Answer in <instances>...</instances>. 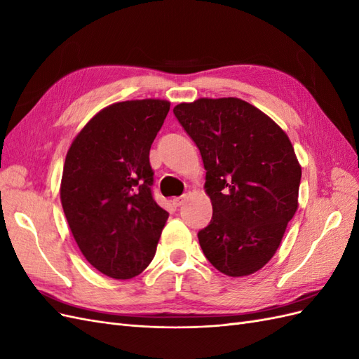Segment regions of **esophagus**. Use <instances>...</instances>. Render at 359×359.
I'll list each match as a JSON object with an SVG mask.
<instances>
[{"label": "esophagus", "mask_w": 359, "mask_h": 359, "mask_svg": "<svg viewBox=\"0 0 359 359\" xmlns=\"http://www.w3.org/2000/svg\"><path fill=\"white\" fill-rule=\"evenodd\" d=\"M184 202H186V196H180V198H173L172 199V205L177 206V208H178V206H181Z\"/></svg>", "instance_id": "esophagus-1"}]
</instances>
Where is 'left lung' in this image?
<instances>
[{"mask_svg":"<svg viewBox=\"0 0 359 359\" xmlns=\"http://www.w3.org/2000/svg\"><path fill=\"white\" fill-rule=\"evenodd\" d=\"M173 114L198 145L212 219L199 231L203 255L229 277L264 268L298 210L301 165L289 136L236 97L180 103Z\"/></svg>","mask_w":359,"mask_h":359,"instance_id":"1","label":"left lung"}]
</instances>
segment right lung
<instances>
[{
    "label": "right lung",
    "mask_w": 359,
    "mask_h": 359,
    "mask_svg": "<svg viewBox=\"0 0 359 359\" xmlns=\"http://www.w3.org/2000/svg\"><path fill=\"white\" fill-rule=\"evenodd\" d=\"M169 107L160 99L106 106L67 151L60 187L64 214L85 259L111 278L142 273L169 217L151 194L149 165Z\"/></svg>",
    "instance_id": "obj_1"
}]
</instances>
